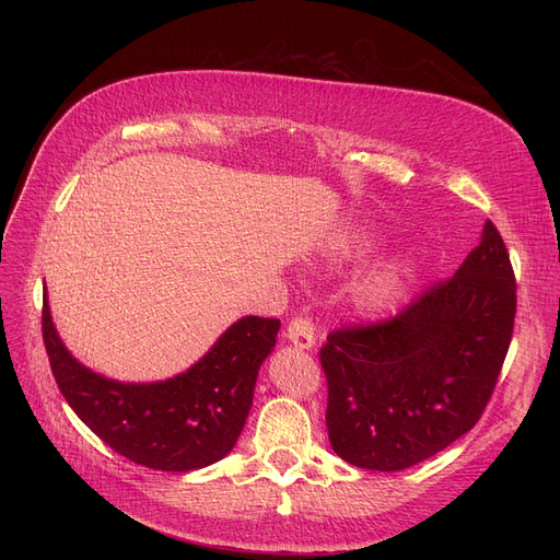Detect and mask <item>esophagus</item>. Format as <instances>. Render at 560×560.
Masks as SVG:
<instances>
[{
    "instance_id": "1",
    "label": "esophagus",
    "mask_w": 560,
    "mask_h": 560,
    "mask_svg": "<svg viewBox=\"0 0 560 560\" xmlns=\"http://www.w3.org/2000/svg\"><path fill=\"white\" fill-rule=\"evenodd\" d=\"M285 336L298 349H311L315 345V327H313V322L306 319V317L290 319Z\"/></svg>"
}]
</instances>
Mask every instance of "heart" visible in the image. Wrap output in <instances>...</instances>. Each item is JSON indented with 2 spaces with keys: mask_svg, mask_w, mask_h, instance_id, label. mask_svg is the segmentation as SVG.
Segmentation results:
<instances>
[{
  "mask_svg": "<svg viewBox=\"0 0 560 560\" xmlns=\"http://www.w3.org/2000/svg\"><path fill=\"white\" fill-rule=\"evenodd\" d=\"M372 245V235L365 231L338 233L327 243V256L334 262L347 260L354 254L365 252ZM401 290V268L395 260H378L365 270L354 283V304L363 315H381L386 313Z\"/></svg>",
  "mask_w": 560,
  "mask_h": 560,
  "instance_id": "obj_1",
  "label": "heart"
}]
</instances>
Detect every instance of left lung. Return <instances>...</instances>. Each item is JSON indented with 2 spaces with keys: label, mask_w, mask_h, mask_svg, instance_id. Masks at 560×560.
Wrapping results in <instances>:
<instances>
[{
  "label": "left lung",
  "mask_w": 560,
  "mask_h": 560,
  "mask_svg": "<svg viewBox=\"0 0 560 560\" xmlns=\"http://www.w3.org/2000/svg\"><path fill=\"white\" fill-rule=\"evenodd\" d=\"M515 304L511 258L488 220L452 279L386 322L329 334L319 363L334 452L399 472L472 429L504 365Z\"/></svg>",
  "instance_id": "8db88e82"
}]
</instances>
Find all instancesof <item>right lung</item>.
Wrapping results in <instances>:
<instances>
[{
  "instance_id": "add662e5",
  "label": "right lung",
  "mask_w": 560,
  "mask_h": 560,
  "mask_svg": "<svg viewBox=\"0 0 560 560\" xmlns=\"http://www.w3.org/2000/svg\"><path fill=\"white\" fill-rule=\"evenodd\" d=\"M279 327L272 317H241L186 372L129 384L79 363L54 327L47 292L43 300L45 349L70 408L117 454L163 472L213 465L238 443Z\"/></svg>"
}]
</instances>
